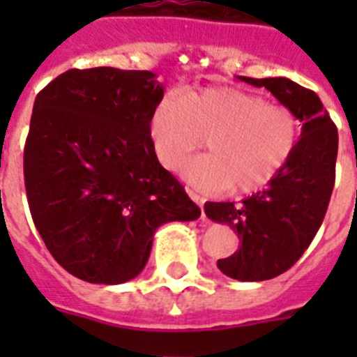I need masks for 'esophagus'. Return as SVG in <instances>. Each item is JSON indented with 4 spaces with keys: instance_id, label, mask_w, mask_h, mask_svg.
<instances>
[{
    "instance_id": "34e87169",
    "label": "esophagus",
    "mask_w": 357,
    "mask_h": 357,
    "mask_svg": "<svg viewBox=\"0 0 357 357\" xmlns=\"http://www.w3.org/2000/svg\"><path fill=\"white\" fill-rule=\"evenodd\" d=\"M188 195H189V197H191V200L197 202L198 206H200L202 216H204V202H206V200H204V197H200V195H198V193H195L193 189H188Z\"/></svg>"
}]
</instances>
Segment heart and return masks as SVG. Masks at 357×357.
I'll use <instances>...</instances> for the list:
<instances>
[{
  "label": "heart",
  "instance_id": "b5f03b06",
  "mask_svg": "<svg viewBox=\"0 0 357 357\" xmlns=\"http://www.w3.org/2000/svg\"><path fill=\"white\" fill-rule=\"evenodd\" d=\"M164 168L176 169L204 139L209 153L182 173L209 191L252 193L266 188L288 166L301 143V119L289 105L236 87L168 93L148 123Z\"/></svg>",
  "mask_w": 357,
  "mask_h": 357
}]
</instances>
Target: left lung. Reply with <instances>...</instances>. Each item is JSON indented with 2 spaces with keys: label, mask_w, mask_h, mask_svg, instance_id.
<instances>
[{
  "label": "left lung",
  "mask_w": 357,
  "mask_h": 357,
  "mask_svg": "<svg viewBox=\"0 0 357 357\" xmlns=\"http://www.w3.org/2000/svg\"><path fill=\"white\" fill-rule=\"evenodd\" d=\"M241 80L270 91L302 121L296 151L266 189L241 204H206L207 216L227 223L239 238V250L218 259V268L227 277L254 282L289 270L317 236L336 178L338 130L314 91L282 77Z\"/></svg>",
  "instance_id": "8db88e82"
}]
</instances>
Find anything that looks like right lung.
I'll return each mask as SVG.
<instances>
[{"mask_svg":"<svg viewBox=\"0 0 357 357\" xmlns=\"http://www.w3.org/2000/svg\"><path fill=\"white\" fill-rule=\"evenodd\" d=\"M162 96L153 73L116 68L69 69L37 94L23 157L28 206L50 254L78 279H134L157 227L200 216L151 144Z\"/></svg>","mask_w":357,"mask_h":357,"instance_id":"obj_1","label":"right lung"}]
</instances>
